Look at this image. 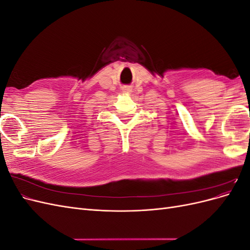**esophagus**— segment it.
Returning <instances> with one entry per match:
<instances>
[{
	"mask_svg": "<svg viewBox=\"0 0 250 250\" xmlns=\"http://www.w3.org/2000/svg\"><path fill=\"white\" fill-rule=\"evenodd\" d=\"M130 92H131V88L129 86H125L123 88V93H125V94H130Z\"/></svg>",
	"mask_w": 250,
	"mask_h": 250,
	"instance_id": "esophagus-1",
	"label": "esophagus"
}]
</instances>
